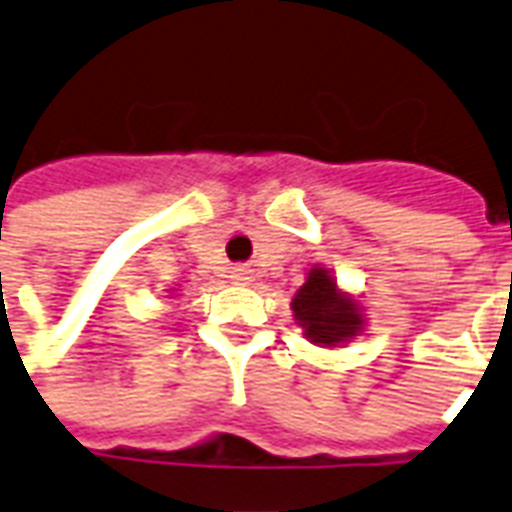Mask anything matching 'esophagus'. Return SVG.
I'll use <instances>...</instances> for the list:
<instances>
[{"label":"esophagus","instance_id":"obj_1","mask_svg":"<svg viewBox=\"0 0 512 512\" xmlns=\"http://www.w3.org/2000/svg\"><path fill=\"white\" fill-rule=\"evenodd\" d=\"M232 278L240 280V283H248V280H251V270H248V267H234Z\"/></svg>","mask_w":512,"mask_h":512}]
</instances>
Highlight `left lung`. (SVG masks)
<instances>
[{
    "label": "left lung",
    "mask_w": 512,
    "mask_h": 512,
    "mask_svg": "<svg viewBox=\"0 0 512 512\" xmlns=\"http://www.w3.org/2000/svg\"><path fill=\"white\" fill-rule=\"evenodd\" d=\"M291 307H294L299 326L310 337V343H343L359 332L361 326L356 302L337 294V283L326 275V270L310 272V278L297 291Z\"/></svg>",
    "instance_id": "1"
}]
</instances>
